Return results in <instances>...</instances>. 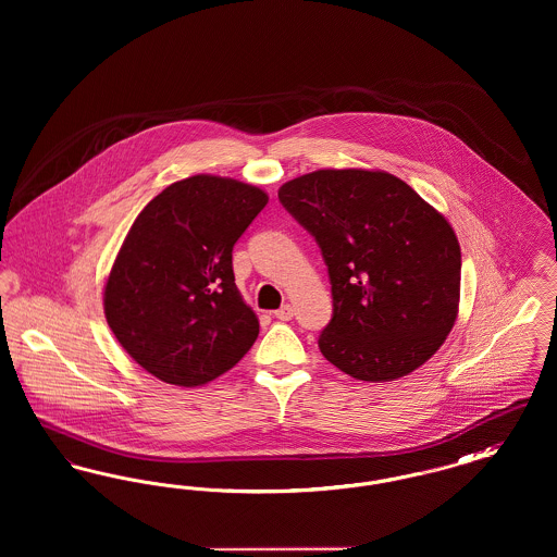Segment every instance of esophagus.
Here are the masks:
<instances>
[{"instance_id":"esophagus-1","label":"esophagus","mask_w":557,"mask_h":557,"mask_svg":"<svg viewBox=\"0 0 557 557\" xmlns=\"http://www.w3.org/2000/svg\"><path fill=\"white\" fill-rule=\"evenodd\" d=\"M292 315H294L292 305H284V307H280V309L275 311V318L282 319V321H290Z\"/></svg>"}]
</instances>
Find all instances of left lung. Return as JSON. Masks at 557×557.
Listing matches in <instances>:
<instances>
[{"instance_id":"left-lung-1","label":"left lung","mask_w":557,"mask_h":557,"mask_svg":"<svg viewBox=\"0 0 557 557\" xmlns=\"http://www.w3.org/2000/svg\"><path fill=\"white\" fill-rule=\"evenodd\" d=\"M277 196L327 265L334 313L321 355L363 382L424 366L459 307L461 250L449 221L384 171L321 169Z\"/></svg>"}]
</instances>
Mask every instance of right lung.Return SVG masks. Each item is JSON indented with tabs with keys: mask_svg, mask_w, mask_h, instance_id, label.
Returning a JSON list of instances; mask_svg holds the SVG:
<instances>
[{
	"mask_svg": "<svg viewBox=\"0 0 557 557\" xmlns=\"http://www.w3.org/2000/svg\"><path fill=\"white\" fill-rule=\"evenodd\" d=\"M267 194L230 177L171 184L133 221L104 288L108 325L135 363L175 386L232 370L259 336L232 250Z\"/></svg>",
	"mask_w": 557,
	"mask_h": 557,
	"instance_id": "add662e5",
	"label": "right lung"
}]
</instances>
